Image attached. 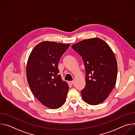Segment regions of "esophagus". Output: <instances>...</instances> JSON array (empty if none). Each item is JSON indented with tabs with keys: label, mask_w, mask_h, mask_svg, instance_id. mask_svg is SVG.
Listing matches in <instances>:
<instances>
[{
	"label": "esophagus",
	"mask_w": 135,
	"mask_h": 135,
	"mask_svg": "<svg viewBox=\"0 0 135 135\" xmlns=\"http://www.w3.org/2000/svg\"><path fill=\"white\" fill-rule=\"evenodd\" d=\"M68 83L70 85H73V83H74V81H69L68 82Z\"/></svg>",
	"instance_id": "obj_1"
}]
</instances>
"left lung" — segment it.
<instances>
[{"label":"left lung","instance_id":"1","mask_svg":"<svg viewBox=\"0 0 135 135\" xmlns=\"http://www.w3.org/2000/svg\"><path fill=\"white\" fill-rule=\"evenodd\" d=\"M82 57L86 85L81 91L83 100L98 105L108 97L116 84L118 65L109 46L99 38L84 40L71 45Z\"/></svg>","mask_w":135,"mask_h":135}]
</instances>
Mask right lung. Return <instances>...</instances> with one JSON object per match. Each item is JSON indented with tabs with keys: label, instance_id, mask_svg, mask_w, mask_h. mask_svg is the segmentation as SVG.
<instances>
[{
	"label": "right lung",
	"instance_id": "add662e5",
	"mask_svg": "<svg viewBox=\"0 0 135 135\" xmlns=\"http://www.w3.org/2000/svg\"><path fill=\"white\" fill-rule=\"evenodd\" d=\"M69 46L44 41L33 49L28 57L26 75L29 86L35 97L49 108H59L66 102L69 88L58 74L57 66Z\"/></svg>",
	"mask_w": 135,
	"mask_h": 135
}]
</instances>
